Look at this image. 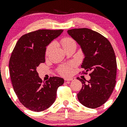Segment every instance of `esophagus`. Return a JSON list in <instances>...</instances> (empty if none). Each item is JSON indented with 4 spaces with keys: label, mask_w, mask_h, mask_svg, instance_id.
<instances>
[{
    "label": "esophagus",
    "mask_w": 127,
    "mask_h": 127,
    "mask_svg": "<svg viewBox=\"0 0 127 127\" xmlns=\"http://www.w3.org/2000/svg\"><path fill=\"white\" fill-rule=\"evenodd\" d=\"M75 79V78H65L64 80L66 81H74Z\"/></svg>",
    "instance_id": "esophagus-1"
}]
</instances>
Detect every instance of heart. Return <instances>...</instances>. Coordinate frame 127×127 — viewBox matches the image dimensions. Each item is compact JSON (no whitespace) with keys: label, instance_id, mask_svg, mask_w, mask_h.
Wrapping results in <instances>:
<instances>
[{"label":"heart","instance_id":"heart-1","mask_svg":"<svg viewBox=\"0 0 127 127\" xmlns=\"http://www.w3.org/2000/svg\"><path fill=\"white\" fill-rule=\"evenodd\" d=\"M61 42H62V46L63 48L66 47V46H68V45L72 44L73 43H75V41L72 38L68 37H65L63 38L62 40H61ZM52 46H53L52 43L49 45L48 47L47 48V49H46V53H48L49 51L51 49ZM71 72H72V68L70 66L63 67L60 70V73L63 74V75H68V74L70 73Z\"/></svg>","mask_w":127,"mask_h":127}]
</instances>
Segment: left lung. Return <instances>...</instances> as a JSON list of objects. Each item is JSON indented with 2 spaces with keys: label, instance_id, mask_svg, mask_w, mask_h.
<instances>
[{
  "label": "left lung",
  "instance_id": "obj_1",
  "mask_svg": "<svg viewBox=\"0 0 127 127\" xmlns=\"http://www.w3.org/2000/svg\"><path fill=\"white\" fill-rule=\"evenodd\" d=\"M70 36L81 47L84 58L81 67L91 71L89 81L79 78L82 84L77 94L81 104L95 109L108 100L116 84V60L110 42L98 32L87 28L68 30Z\"/></svg>",
  "mask_w": 127,
  "mask_h": 127
}]
</instances>
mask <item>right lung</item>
<instances>
[{
	"instance_id": "right-lung-1",
	"label": "right lung",
	"mask_w": 127,
	"mask_h": 127,
	"mask_svg": "<svg viewBox=\"0 0 127 127\" xmlns=\"http://www.w3.org/2000/svg\"><path fill=\"white\" fill-rule=\"evenodd\" d=\"M63 30H38L22 36L10 58L9 68L16 95L26 107L34 112L49 108L55 101L64 79L51 77L42 82L36 68L45 62L46 47Z\"/></svg>"
}]
</instances>
